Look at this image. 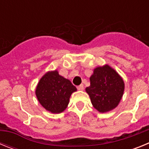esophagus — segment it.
<instances>
[{
    "instance_id": "esophagus-1",
    "label": "esophagus",
    "mask_w": 149,
    "mask_h": 149,
    "mask_svg": "<svg viewBox=\"0 0 149 149\" xmlns=\"http://www.w3.org/2000/svg\"><path fill=\"white\" fill-rule=\"evenodd\" d=\"M77 89L78 90H84V86L83 85V84H81V85H79L78 86H77Z\"/></svg>"
}]
</instances>
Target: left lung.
Wrapping results in <instances>:
<instances>
[{"label":"left lung","mask_w":149,"mask_h":149,"mask_svg":"<svg viewBox=\"0 0 149 149\" xmlns=\"http://www.w3.org/2000/svg\"><path fill=\"white\" fill-rule=\"evenodd\" d=\"M125 84L122 77L109 65L98 67L90 77V86L86 88L91 102L101 113L110 111L119 104Z\"/></svg>","instance_id":"obj_1"}]
</instances>
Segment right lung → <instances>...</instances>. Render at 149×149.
I'll use <instances>...</instances> for the list:
<instances>
[{
	"mask_svg": "<svg viewBox=\"0 0 149 149\" xmlns=\"http://www.w3.org/2000/svg\"><path fill=\"white\" fill-rule=\"evenodd\" d=\"M76 90L69 80L54 71L48 72L41 78L36 95L43 107L51 113H58L66 108L71 95Z\"/></svg>",
	"mask_w": 149,
	"mask_h": 149,
	"instance_id": "right-lung-1",
	"label": "right lung"
}]
</instances>
